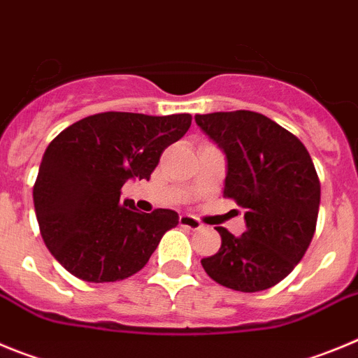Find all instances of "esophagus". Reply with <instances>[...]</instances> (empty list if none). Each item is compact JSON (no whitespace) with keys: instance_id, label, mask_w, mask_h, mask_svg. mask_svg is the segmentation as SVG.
Wrapping results in <instances>:
<instances>
[{"instance_id":"obj_1","label":"esophagus","mask_w":358,"mask_h":358,"mask_svg":"<svg viewBox=\"0 0 358 358\" xmlns=\"http://www.w3.org/2000/svg\"><path fill=\"white\" fill-rule=\"evenodd\" d=\"M180 224L185 228H191V230H199L203 227V223L199 219H196L194 215L191 214H182L180 215Z\"/></svg>"}]
</instances>
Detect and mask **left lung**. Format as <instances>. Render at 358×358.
Segmentation results:
<instances>
[{
    "label": "left lung",
    "mask_w": 358,
    "mask_h": 358,
    "mask_svg": "<svg viewBox=\"0 0 358 358\" xmlns=\"http://www.w3.org/2000/svg\"><path fill=\"white\" fill-rule=\"evenodd\" d=\"M196 124L224 153V196L246 208L239 237L217 227L221 248L201 259L217 283L259 292L282 282L303 259L315 231L321 185L298 137L257 112L196 114Z\"/></svg>",
    "instance_id": "left-lung-1"
}]
</instances>
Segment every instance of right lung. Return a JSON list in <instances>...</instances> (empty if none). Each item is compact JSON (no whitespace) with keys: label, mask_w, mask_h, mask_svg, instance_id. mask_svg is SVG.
Listing matches in <instances>:
<instances>
[{"label":"right lung","mask_w":358,"mask_h":358,"mask_svg":"<svg viewBox=\"0 0 358 358\" xmlns=\"http://www.w3.org/2000/svg\"><path fill=\"white\" fill-rule=\"evenodd\" d=\"M189 114L103 112L67 127L46 148L34 185L38 228L51 255L85 282L141 271L178 214H144L121 199L128 180H150L162 151L191 127Z\"/></svg>","instance_id":"obj_1"}]
</instances>
